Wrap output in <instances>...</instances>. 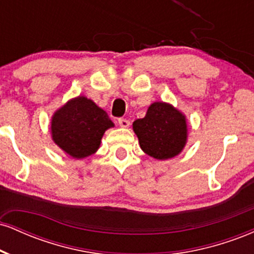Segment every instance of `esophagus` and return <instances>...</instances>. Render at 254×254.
I'll list each match as a JSON object with an SVG mask.
<instances>
[{
    "label": "esophagus",
    "mask_w": 254,
    "mask_h": 254,
    "mask_svg": "<svg viewBox=\"0 0 254 254\" xmlns=\"http://www.w3.org/2000/svg\"><path fill=\"white\" fill-rule=\"evenodd\" d=\"M118 124L121 125L122 127H127L130 125V121L127 118H118Z\"/></svg>",
    "instance_id": "1"
}]
</instances>
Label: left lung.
Returning <instances> with one entry per match:
<instances>
[{
    "label": "left lung",
    "mask_w": 254,
    "mask_h": 254,
    "mask_svg": "<svg viewBox=\"0 0 254 254\" xmlns=\"http://www.w3.org/2000/svg\"><path fill=\"white\" fill-rule=\"evenodd\" d=\"M132 127L142 150L154 159H171L186 143L185 117L170 104H151L145 117L133 122Z\"/></svg>",
    "instance_id": "obj_1"
}]
</instances>
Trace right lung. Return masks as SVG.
I'll return each instance as SVG.
<instances>
[{
    "mask_svg": "<svg viewBox=\"0 0 254 254\" xmlns=\"http://www.w3.org/2000/svg\"><path fill=\"white\" fill-rule=\"evenodd\" d=\"M113 123L107 113L89 99L68 101L52 117V139L66 154L82 159L95 153L104 132Z\"/></svg>",
    "mask_w": 254,
    "mask_h": 254,
    "instance_id": "obj_1",
    "label": "right lung"
}]
</instances>
